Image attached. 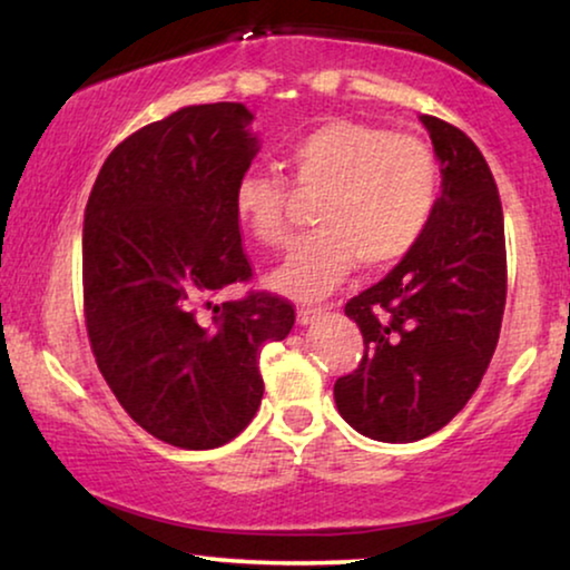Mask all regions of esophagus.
<instances>
[{
	"instance_id": "obj_1",
	"label": "esophagus",
	"mask_w": 570,
	"mask_h": 570,
	"mask_svg": "<svg viewBox=\"0 0 570 570\" xmlns=\"http://www.w3.org/2000/svg\"><path fill=\"white\" fill-rule=\"evenodd\" d=\"M324 314V308L322 306H301L298 308V322L301 324H311V322H316L318 316Z\"/></svg>"
}]
</instances>
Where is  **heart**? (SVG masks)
Here are the masks:
<instances>
[{
    "label": "heart",
    "instance_id": "b5f03b06",
    "mask_svg": "<svg viewBox=\"0 0 570 570\" xmlns=\"http://www.w3.org/2000/svg\"><path fill=\"white\" fill-rule=\"evenodd\" d=\"M285 160L295 189L306 197L322 194L314 209L322 230L298 240L272 277L293 298L332 293L361 259L371 269L402 262L439 209L441 166L420 137L334 119L291 139ZM291 202L285 178L248 174L236 186L233 207L259 244L283 246L291 236Z\"/></svg>",
    "mask_w": 570,
    "mask_h": 570
}]
</instances>
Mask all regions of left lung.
Returning <instances> with one entry per match:
<instances>
[{"mask_svg": "<svg viewBox=\"0 0 570 570\" xmlns=\"http://www.w3.org/2000/svg\"><path fill=\"white\" fill-rule=\"evenodd\" d=\"M441 160V202L425 236L384 279L347 301L363 357L334 384L340 415L373 441L441 431L478 392L505 308L503 207L478 145L420 116Z\"/></svg>", "mask_w": 570, "mask_h": 570, "instance_id": "1", "label": "left lung"}]
</instances>
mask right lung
I'll list each match as a JSON object with an SVG mask.
<instances>
[{"label": "right lung", "instance_id": "add662e5", "mask_svg": "<svg viewBox=\"0 0 570 570\" xmlns=\"http://www.w3.org/2000/svg\"><path fill=\"white\" fill-rule=\"evenodd\" d=\"M244 104L186 106L108 155L82 225V298L92 355L139 428L178 449L236 439L262 404L259 353L295 324L248 283L233 197L259 142Z\"/></svg>", "mask_w": 570, "mask_h": 570}]
</instances>
